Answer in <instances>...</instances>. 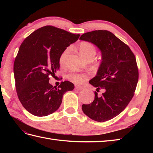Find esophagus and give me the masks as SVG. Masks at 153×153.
<instances>
[{
	"label": "esophagus",
	"mask_w": 153,
	"mask_h": 153,
	"mask_svg": "<svg viewBox=\"0 0 153 153\" xmlns=\"http://www.w3.org/2000/svg\"><path fill=\"white\" fill-rule=\"evenodd\" d=\"M76 88L77 89H79V90H83V89H84V88H85V87H84L83 86H82V85H76Z\"/></svg>",
	"instance_id": "obj_1"
}]
</instances>
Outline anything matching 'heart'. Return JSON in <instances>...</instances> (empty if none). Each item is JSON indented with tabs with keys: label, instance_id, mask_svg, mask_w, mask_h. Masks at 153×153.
I'll list each match as a JSON object with an SVG mask.
<instances>
[{
	"label": "heart",
	"instance_id": "b5f03b06",
	"mask_svg": "<svg viewBox=\"0 0 153 153\" xmlns=\"http://www.w3.org/2000/svg\"><path fill=\"white\" fill-rule=\"evenodd\" d=\"M70 48H67L66 50L62 53L60 62L62 63L65 60V58L66 57L67 54L69 53ZM79 51L82 56H83L87 60L92 59L95 56L96 54V48L95 46L92 44L87 41H83L80 43L79 45ZM69 78L76 83H82L84 80L87 79V76L85 74H77V73H73L69 75Z\"/></svg>",
	"mask_w": 153,
	"mask_h": 153
}]
</instances>
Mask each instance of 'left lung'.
Here are the masks:
<instances>
[{"mask_svg": "<svg viewBox=\"0 0 153 153\" xmlns=\"http://www.w3.org/2000/svg\"><path fill=\"white\" fill-rule=\"evenodd\" d=\"M80 40L89 42L100 50L101 62L89 83L103 88L101 96L95 92V99L83 105L85 115L97 122H106L118 116L133 98L139 73L135 55L130 48L111 32L96 30L83 34Z\"/></svg>", "mask_w": 153, "mask_h": 153, "instance_id": "obj_1", "label": "left lung"}]
</instances>
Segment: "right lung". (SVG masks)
I'll list each match as a JSON object with an SVG mask.
<instances>
[{
	"label": "right lung",
	"instance_id": "add662e5",
	"mask_svg": "<svg viewBox=\"0 0 153 153\" xmlns=\"http://www.w3.org/2000/svg\"><path fill=\"white\" fill-rule=\"evenodd\" d=\"M79 36L47 25L33 31L21 44L14 64L16 89L19 101L31 114H53L59 108L64 94L74 89L68 81L53 87L49 76H55L62 53Z\"/></svg>",
	"mask_w": 153,
	"mask_h": 153
}]
</instances>
